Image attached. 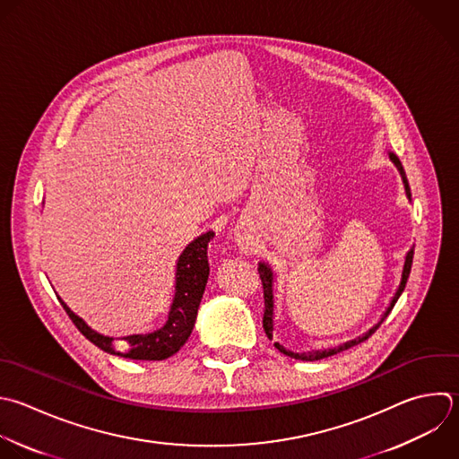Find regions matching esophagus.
Returning <instances> with one entry per match:
<instances>
[{"label": "esophagus", "mask_w": 459, "mask_h": 459, "mask_svg": "<svg viewBox=\"0 0 459 459\" xmlns=\"http://www.w3.org/2000/svg\"><path fill=\"white\" fill-rule=\"evenodd\" d=\"M238 247H240V251L246 253V255H251V253H253V242H249L247 238L238 240Z\"/></svg>", "instance_id": "1"}]
</instances>
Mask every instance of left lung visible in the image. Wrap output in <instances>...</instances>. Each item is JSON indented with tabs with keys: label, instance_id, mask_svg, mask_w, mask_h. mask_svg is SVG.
Wrapping results in <instances>:
<instances>
[{
	"label": "left lung",
	"instance_id": "obj_1",
	"mask_svg": "<svg viewBox=\"0 0 459 459\" xmlns=\"http://www.w3.org/2000/svg\"><path fill=\"white\" fill-rule=\"evenodd\" d=\"M389 160L393 161V165H394V167H396V170L400 172V178H402V183H403L405 195H407V199H409V203H411V190H409V183H407V178H405L403 167H402V163H400V160H398V156H396V154L389 152ZM412 255H414V246H412V247L407 251V255H405L403 267H402L400 285H398V289H396L394 296L391 298V301H389V305H387L385 312L382 314L380 321H378L377 325H373L366 333H362V335H359V337H355V339H351V341H346V342H342V344H339V346H333V348H321V350H308V351H292V350L285 348L283 344H280L278 341L274 342V346H276L283 355L292 357V359H298V360H319V359H325V357L335 355V353H339V351H344V350H348V348H351V346H355V344H359V342L366 341V339H368V337H369V335H371V333H373V332L382 325V321L387 317V314L393 310V307H394L396 299H398V298H400V294L403 292L405 283H407V278H409V273H411ZM258 273H260V278H262V285H264V298H265L264 330H265L267 337H269V339H273V330H274V292H273V287H274V273H273L271 265H269V264H265V262H260V264H258Z\"/></svg>",
	"mask_w": 459,
	"mask_h": 459
}]
</instances>
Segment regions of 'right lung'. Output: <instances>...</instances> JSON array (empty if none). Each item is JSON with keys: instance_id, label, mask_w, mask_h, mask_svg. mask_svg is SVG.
I'll use <instances>...</instances> for the list:
<instances>
[{"instance_id": "add662e5", "label": "right lung", "mask_w": 459, "mask_h": 459, "mask_svg": "<svg viewBox=\"0 0 459 459\" xmlns=\"http://www.w3.org/2000/svg\"><path fill=\"white\" fill-rule=\"evenodd\" d=\"M213 235H215L213 231H206L199 235L179 255L178 265H176V285H174L176 292L169 310L167 323L151 333H133V335L122 337L129 344L127 351L124 353L113 348L115 337L102 335L97 330H93L59 296L57 298L61 299V305L65 307L66 314L75 323V326L81 330V333L100 350L109 353H118L134 360L169 359L170 355L181 350V346L188 341L194 330L197 310H199L204 287L208 281V274H210L208 242Z\"/></svg>"}]
</instances>
